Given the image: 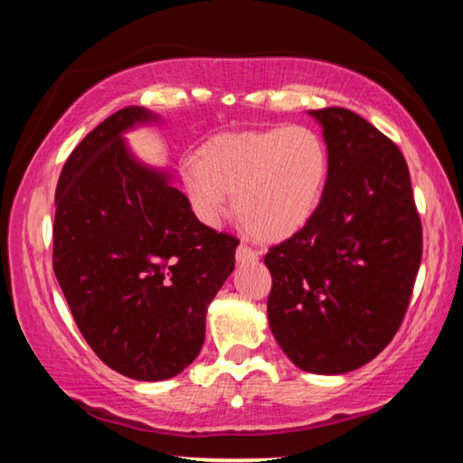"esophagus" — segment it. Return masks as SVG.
<instances>
[{
  "label": "esophagus",
  "instance_id": "obj_1",
  "mask_svg": "<svg viewBox=\"0 0 463 463\" xmlns=\"http://www.w3.org/2000/svg\"><path fill=\"white\" fill-rule=\"evenodd\" d=\"M257 257H260V253H257L255 249H250V247H247V245H239V249H237V261H239V263L257 261Z\"/></svg>",
  "mask_w": 463,
  "mask_h": 463
}]
</instances>
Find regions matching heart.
I'll list each match as a JSON object with an SVG mask.
<instances>
[{
  "instance_id": "1",
  "label": "heart",
  "mask_w": 463,
  "mask_h": 463,
  "mask_svg": "<svg viewBox=\"0 0 463 463\" xmlns=\"http://www.w3.org/2000/svg\"><path fill=\"white\" fill-rule=\"evenodd\" d=\"M328 177V148L300 124L221 135L182 163V185L203 224L234 214L260 241H284L315 216Z\"/></svg>"
}]
</instances>
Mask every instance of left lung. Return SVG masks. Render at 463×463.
<instances>
[{"label": "left lung", "mask_w": 463, "mask_h": 463, "mask_svg": "<svg viewBox=\"0 0 463 463\" xmlns=\"http://www.w3.org/2000/svg\"><path fill=\"white\" fill-rule=\"evenodd\" d=\"M323 124L328 177L315 216L265 255L271 333L310 373H345L380 354L402 325L422 257L409 165L392 140L347 108Z\"/></svg>", "instance_id": "1"}]
</instances>
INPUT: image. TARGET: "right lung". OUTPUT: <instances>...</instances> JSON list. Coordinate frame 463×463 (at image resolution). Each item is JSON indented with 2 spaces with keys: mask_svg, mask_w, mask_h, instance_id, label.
I'll list each match as a JSON object with an SVG mask.
<instances>
[{
  "mask_svg": "<svg viewBox=\"0 0 463 463\" xmlns=\"http://www.w3.org/2000/svg\"><path fill=\"white\" fill-rule=\"evenodd\" d=\"M145 108L108 116L73 148L54 194L52 269L101 362L132 380L174 378L198 357L206 308L239 239L202 224L169 175L128 153Z\"/></svg>",
  "mask_w": 463,
  "mask_h": 463,
  "instance_id": "obj_1",
  "label": "right lung"
}]
</instances>
